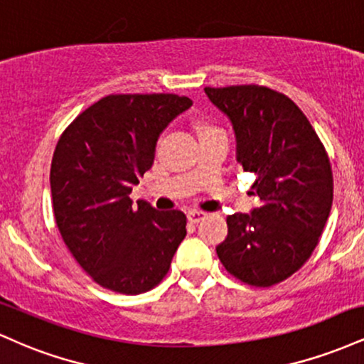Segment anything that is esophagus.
<instances>
[{
	"label": "esophagus",
	"mask_w": 364,
	"mask_h": 364,
	"mask_svg": "<svg viewBox=\"0 0 364 364\" xmlns=\"http://www.w3.org/2000/svg\"><path fill=\"white\" fill-rule=\"evenodd\" d=\"M186 217L190 223H200V220H203L207 217V212H202V210H188L186 212Z\"/></svg>",
	"instance_id": "1"
}]
</instances>
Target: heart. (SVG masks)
I'll return each instance as SVG.
<instances>
[{"instance_id":"b5f03b06","label":"heart","mask_w":364,"mask_h":364,"mask_svg":"<svg viewBox=\"0 0 364 364\" xmlns=\"http://www.w3.org/2000/svg\"><path fill=\"white\" fill-rule=\"evenodd\" d=\"M203 129H205V128H203Z\"/></svg>"}]
</instances>
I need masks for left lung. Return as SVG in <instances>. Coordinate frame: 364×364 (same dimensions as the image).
I'll return each instance as SVG.
<instances>
[{
	"label": "left lung",
	"mask_w": 364,
	"mask_h": 364,
	"mask_svg": "<svg viewBox=\"0 0 364 364\" xmlns=\"http://www.w3.org/2000/svg\"><path fill=\"white\" fill-rule=\"evenodd\" d=\"M231 119L237 162L257 174L260 205L228 217L217 255L232 277L269 287L291 277L318 245L333 200L330 159L304 112L263 85L205 87Z\"/></svg>",
	"instance_id": "obj_1"
}]
</instances>
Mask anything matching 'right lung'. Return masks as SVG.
Masks as SVG:
<instances>
[{"instance_id":"right-lung-1","label":"right lung","mask_w":364,"mask_h":364,"mask_svg":"<svg viewBox=\"0 0 364 364\" xmlns=\"http://www.w3.org/2000/svg\"><path fill=\"white\" fill-rule=\"evenodd\" d=\"M176 94H114L61 133L51 162L53 210L78 265L121 294L156 287L186 236L181 210L159 212L129 193L154 164L159 135L191 106Z\"/></svg>"}]
</instances>
